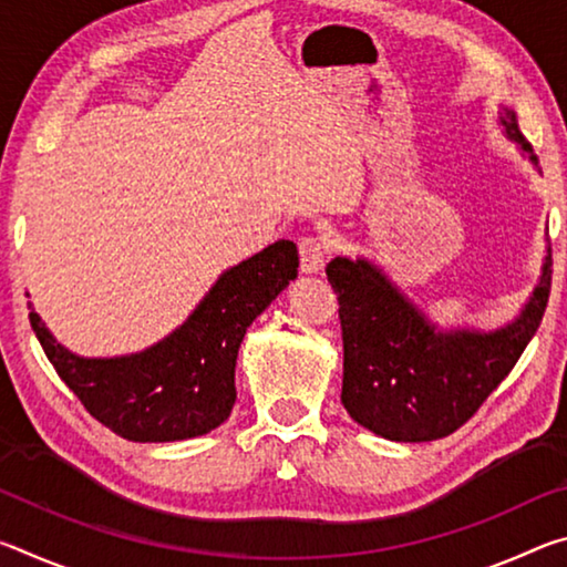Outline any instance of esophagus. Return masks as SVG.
Returning a JSON list of instances; mask_svg holds the SVG:
<instances>
[{
  "label": "esophagus",
  "mask_w": 567,
  "mask_h": 567,
  "mask_svg": "<svg viewBox=\"0 0 567 567\" xmlns=\"http://www.w3.org/2000/svg\"><path fill=\"white\" fill-rule=\"evenodd\" d=\"M297 249H300V267L305 275H315L322 270L324 257H328V245L322 243V237L307 235L297 243Z\"/></svg>",
  "instance_id": "esophagus-1"
}]
</instances>
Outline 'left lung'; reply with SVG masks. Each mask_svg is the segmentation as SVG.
<instances>
[{
	"label": "left lung",
	"instance_id": "1",
	"mask_svg": "<svg viewBox=\"0 0 567 567\" xmlns=\"http://www.w3.org/2000/svg\"><path fill=\"white\" fill-rule=\"evenodd\" d=\"M505 130L533 162L530 142L505 112ZM328 280L340 302L342 405L354 422L395 443L453 435L511 375L548 307L553 257L530 302L495 332H440L368 260L334 257Z\"/></svg>",
	"mask_w": 567,
	"mask_h": 567
}]
</instances>
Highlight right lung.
Listing matches in <instances>:
<instances>
[{"instance_id": "obj_1", "label": "right lung", "mask_w": 567, "mask_h": 567, "mask_svg": "<svg viewBox=\"0 0 567 567\" xmlns=\"http://www.w3.org/2000/svg\"><path fill=\"white\" fill-rule=\"evenodd\" d=\"M297 247L280 239L219 277L189 320L130 358L84 360L56 344L40 315L32 330L84 410L132 443H172L223 425L237 400V350L252 320L297 277Z\"/></svg>"}]
</instances>
